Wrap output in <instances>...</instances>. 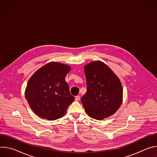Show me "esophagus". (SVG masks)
Returning <instances> with one entry per match:
<instances>
[{
	"label": "esophagus",
	"instance_id": "obj_1",
	"mask_svg": "<svg viewBox=\"0 0 157 157\" xmlns=\"http://www.w3.org/2000/svg\"><path fill=\"white\" fill-rule=\"evenodd\" d=\"M79 100H80V96H76V98H75V101H79Z\"/></svg>",
	"mask_w": 157,
	"mask_h": 157
}]
</instances>
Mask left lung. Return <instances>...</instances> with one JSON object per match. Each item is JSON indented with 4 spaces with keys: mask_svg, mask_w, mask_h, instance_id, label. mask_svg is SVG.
Instances as JSON below:
<instances>
[{
    "mask_svg": "<svg viewBox=\"0 0 157 157\" xmlns=\"http://www.w3.org/2000/svg\"><path fill=\"white\" fill-rule=\"evenodd\" d=\"M87 91L81 98L86 113L102 120L114 114L122 102V84L104 63L93 61L84 66Z\"/></svg>",
    "mask_w": 157,
    "mask_h": 157,
    "instance_id": "obj_1",
    "label": "left lung"
}]
</instances>
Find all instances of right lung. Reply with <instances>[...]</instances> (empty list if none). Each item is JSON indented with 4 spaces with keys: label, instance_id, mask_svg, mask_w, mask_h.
I'll list each match as a JSON object with an SVG mask.
<instances>
[{
    "label": "right lung",
    "instance_id": "add662e5",
    "mask_svg": "<svg viewBox=\"0 0 157 157\" xmlns=\"http://www.w3.org/2000/svg\"><path fill=\"white\" fill-rule=\"evenodd\" d=\"M70 66L50 62L42 66L30 78L25 98L34 113L42 119L54 121L65 114L74 101L65 76Z\"/></svg>",
    "mask_w": 157,
    "mask_h": 157
}]
</instances>
